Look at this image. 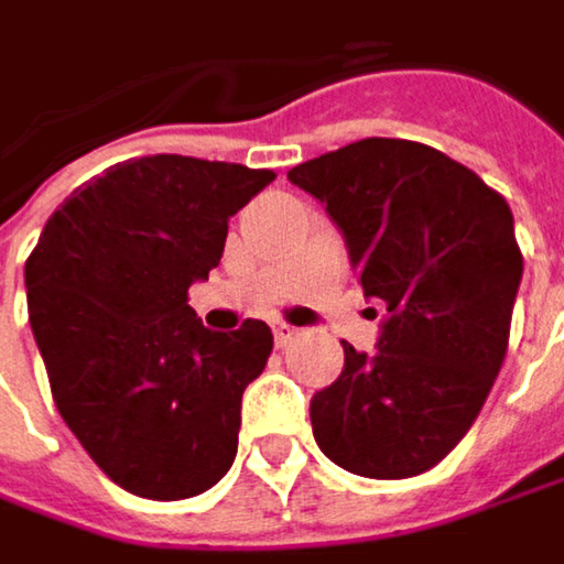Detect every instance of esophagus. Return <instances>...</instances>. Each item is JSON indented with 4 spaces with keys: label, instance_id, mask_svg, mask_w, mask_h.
<instances>
[{
    "label": "esophagus",
    "instance_id": "esophagus-1",
    "mask_svg": "<svg viewBox=\"0 0 564 564\" xmlns=\"http://www.w3.org/2000/svg\"><path fill=\"white\" fill-rule=\"evenodd\" d=\"M295 334H299V330H295L292 324H282V321H279V324H272V337H275V346H289V343L295 340Z\"/></svg>",
    "mask_w": 564,
    "mask_h": 564
}]
</instances>
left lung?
<instances>
[{"instance_id":"1","label":"left lung","mask_w":564,"mask_h":564,"mask_svg":"<svg viewBox=\"0 0 564 564\" xmlns=\"http://www.w3.org/2000/svg\"><path fill=\"white\" fill-rule=\"evenodd\" d=\"M340 227L376 352L343 343V372L311 398L321 453L362 478H411L449 456L498 379L523 257L501 195L414 141L366 138L289 173ZM376 317V307H369Z\"/></svg>"}]
</instances>
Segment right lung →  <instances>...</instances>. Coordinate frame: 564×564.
Wrapping results in <instances>:
<instances>
[{
    "label": "right lung",
    "instance_id": "right-lung-1",
    "mask_svg": "<svg viewBox=\"0 0 564 564\" xmlns=\"http://www.w3.org/2000/svg\"><path fill=\"white\" fill-rule=\"evenodd\" d=\"M272 170L156 153L76 188L24 262L28 321L66 426L124 491L182 501L237 456L240 398L272 330H208L188 285L221 262L227 221Z\"/></svg>",
    "mask_w": 564,
    "mask_h": 564
}]
</instances>
